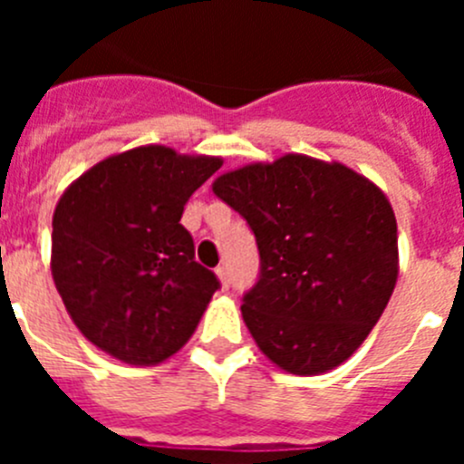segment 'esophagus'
I'll use <instances>...</instances> for the list:
<instances>
[{
    "label": "esophagus",
    "mask_w": 464,
    "mask_h": 464,
    "mask_svg": "<svg viewBox=\"0 0 464 464\" xmlns=\"http://www.w3.org/2000/svg\"><path fill=\"white\" fill-rule=\"evenodd\" d=\"M216 276L220 278V288L227 290L229 288V278H227V269L225 267H216Z\"/></svg>",
    "instance_id": "34e87169"
}]
</instances>
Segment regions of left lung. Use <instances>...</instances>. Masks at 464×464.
<instances>
[{
    "instance_id": "left-lung-1",
    "label": "left lung",
    "mask_w": 464,
    "mask_h": 464,
    "mask_svg": "<svg viewBox=\"0 0 464 464\" xmlns=\"http://www.w3.org/2000/svg\"><path fill=\"white\" fill-rule=\"evenodd\" d=\"M211 188L256 235L260 278L241 315L257 348L297 376L346 362L379 323L400 272L383 190L342 162L297 153L225 171Z\"/></svg>"
}]
</instances>
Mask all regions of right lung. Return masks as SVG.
<instances>
[{
  "label": "right lung",
  "instance_id": "1",
  "mask_svg": "<svg viewBox=\"0 0 464 464\" xmlns=\"http://www.w3.org/2000/svg\"><path fill=\"white\" fill-rule=\"evenodd\" d=\"M220 165L150 143L102 160L60 197L53 281L73 325L111 358L160 364L199 325L220 283L195 262L181 216Z\"/></svg>",
  "mask_w": 464,
  "mask_h": 464
}]
</instances>
